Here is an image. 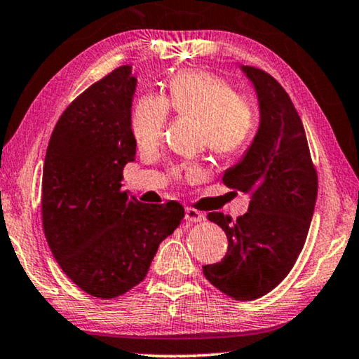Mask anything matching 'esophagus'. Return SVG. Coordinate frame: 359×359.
I'll return each mask as SVG.
<instances>
[{
    "label": "esophagus",
    "mask_w": 359,
    "mask_h": 359,
    "mask_svg": "<svg viewBox=\"0 0 359 359\" xmlns=\"http://www.w3.org/2000/svg\"><path fill=\"white\" fill-rule=\"evenodd\" d=\"M185 219L189 222H200L205 219V216H203V212H200L198 210H195V208H187L185 210Z\"/></svg>",
    "instance_id": "34e87169"
}]
</instances>
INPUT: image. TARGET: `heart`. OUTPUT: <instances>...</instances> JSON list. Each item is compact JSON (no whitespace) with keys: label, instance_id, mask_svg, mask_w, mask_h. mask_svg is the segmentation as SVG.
<instances>
[{"label":"heart","instance_id":"heart-1","mask_svg":"<svg viewBox=\"0 0 359 359\" xmlns=\"http://www.w3.org/2000/svg\"><path fill=\"white\" fill-rule=\"evenodd\" d=\"M169 111L198 119L201 145H206L217 158L242 153L256 124L253 103L247 96L235 93L226 79L208 71H184L170 79L164 98L147 95L133 106L130 127L138 147L148 148L161 142ZM200 174L196 164L172 169L175 179H196Z\"/></svg>","mask_w":359,"mask_h":359}]
</instances>
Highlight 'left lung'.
I'll use <instances>...</instances> for the list:
<instances>
[{"label": "left lung", "instance_id": "1", "mask_svg": "<svg viewBox=\"0 0 359 359\" xmlns=\"http://www.w3.org/2000/svg\"><path fill=\"white\" fill-rule=\"evenodd\" d=\"M258 92L261 124L245 158L224 174L229 189L250 191L237 219L210 212L229 240L227 255L203 274L224 295L250 302L285 279L302 253L318 196V170L290 96L263 69L243 66Z\"/></svg>", "mask_w": 359, "mask_h": 359}]
</instances>
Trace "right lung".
Listing matches in <instances>:
<instances>
[{
    "mask_svg": "<svg viewBox=\"0 0 359 359\" xmlns=\"http://www.w3.org/2000/svg\"><path fill=\"white\" fill-rule=\"evenodd\" d=\"M135 87L132 66L90 85L56 122L43 165L46 242L64 274L101 299L124 295L145 279L159 243L185 216L177 201L143 205L121 189L137 149L130 127Z\"/></svg>",
    "mask_w": 359,
    "mask_h": 359,
    "instance_id": "obj_1",
    "label": "right lung"
}]
</instances>
